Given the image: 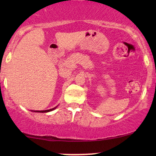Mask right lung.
<instances>
[{
	"label": "right lung",
	"instance_id": "obj_1",
	"mask_svg": "<svg viewBox=\"0 0 156 156\" xmlns=\"http://www.w3.org/2000/svg\"><path fill=\"white\" fill-rule=\"evenodd\" d=\"M57 106H58V105H57ZM57 106H55V108H51V109H49V110H44V111H31V112H40V113H44V112H51V111L54 110V109L56 108Z\"/></svg>",
	"mask_w": 156,
	"mask_h": 156
}]
</instances>
